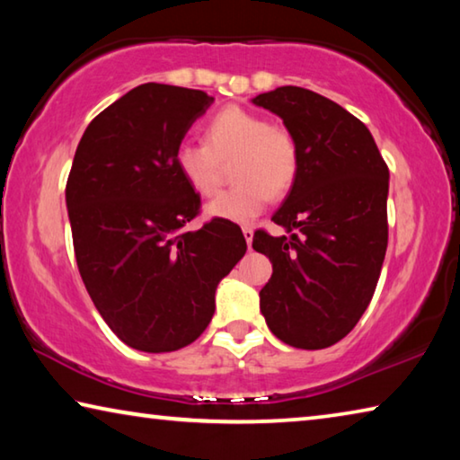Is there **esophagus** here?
Masks as SVG:
<instances>
[{
  "instance_id": "obj_1",
  "label": "esophagus",
  "mask_w": 460,
  "mask_h": 460,
  "mask_svg": "<svg viewBox=\"0 0 460 460\" xmlns=\"http://www.w3.org/2000/svg\"><path fill=\"white\" fill-rule=\"evenodd\" d=\"M243 237L247 241V245L252 247V241H253V229L252 227H243Z\"/></svg>"
}]
</instances>
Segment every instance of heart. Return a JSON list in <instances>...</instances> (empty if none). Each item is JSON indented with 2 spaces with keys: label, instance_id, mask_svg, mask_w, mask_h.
Segmentation results:
<instances>
[{
  "label": "heart",
  "instance_id": "heart-1",
  "mask_svg": "<svg viewBox=\"0 0 460 460\" xmlns=\"http://www.w3.org/2000/svg\"><path fill=\"white\" fill-rule=\"evenodd\" d=\"M174 164L186 186L202 199L221 190L223 166L231 164L235 189L223 192L207 207L215 219L249 223L261 215L270 199L292 189L298 174V146L282 126L263 115L229 105L202 128V144H181Z\"/></svg>",
  "mask_w": 460,
  "mask_h": 460
}]
</instances>
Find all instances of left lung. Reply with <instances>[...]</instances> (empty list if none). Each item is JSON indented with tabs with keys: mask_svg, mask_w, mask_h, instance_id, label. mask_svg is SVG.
Returning a JSON list of instances; mask_svg holds the SVG:
<instances>
[{
	"mask_svg": "<svg viewBox=\"0 0 460 460\" xmlns=\"http://www.w3.org/2000/svg\"><path fill=\"white\" fill-rule=\"evenodd\" d=\"M253 103L279 115L298 146V174L271 217L290 235H253L274 268L261 314L286 345L326 349L353 331L376 292L389 170L365 123L314 91L278 87Z\"/></svg>",
	"mask_w": 460,
	"mask_h": 460,
	"instance_id": "8db88e82",
	"label": "left lung"
}]
</instances>
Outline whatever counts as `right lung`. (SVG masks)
Returning a JSON list of instances; mask_svg holds the SVG:
<instances>
[{
    "label": "right lung",
    "instance_id": "obj_1",
    "mask_svg": "<svg viewBox=\"0 0 460 460\" xmlns=\"http://www.w3.org/2000/svg\"><path fill=\"white\" fill-rule=\"evenodd\" d=\"M205 91L146 83L93 119L75 152L66 208L93 305L146 353L178 351L211 323L215 290L247 252L237 225L199 215L174 164L186 131L213 103Z\"/></svg>",
    "mask_w": 460,
    "mask_h": 460
}]
</instances>
